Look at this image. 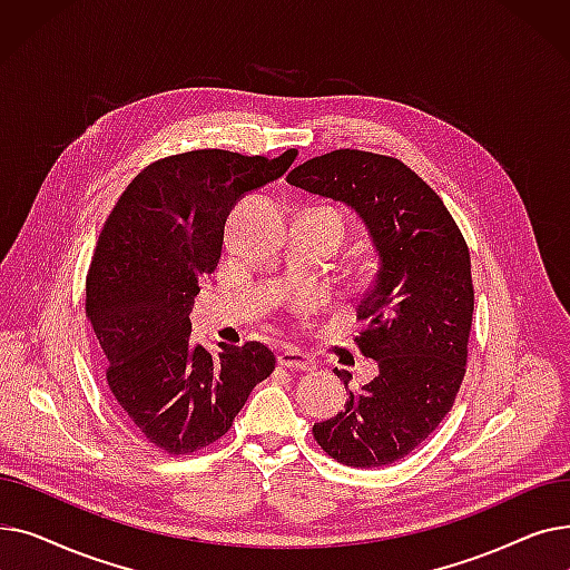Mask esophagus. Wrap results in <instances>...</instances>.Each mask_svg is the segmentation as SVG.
Returning a JSON list of instances; mask_svg holds the SVG:
<instances>
[{
	"mask_svg": "<svg viewBox=\"0 0 570 570\" xmlns=\"http://www.w3.org/2000/svg\"><path fill=\"white\" fill-rule=\"evenodd\" d=\"M277 363L286 370H295V372H314L316 370V361L312 355L303 353L301 348L293 346H284L277 355Z\"/></svg>",
	"mask_w": 570,
	"mask_h": 570,
	"instance_id": "esophagus-1",
	"label": "esophagus"
}]
</instances>
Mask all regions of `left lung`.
Listing matches in <instances>:
<instances>
[{
    "label": "left lung",
    "instance_id": "8db88e82",
    "mask_svg": "<svg viewBox=\"0 0 570 570\" xmlns=\"http://www.w3.org/2000/svg\"><path fill=\"white\" fill-rule=\"evenodd\" d=\"M288 183L351 205L367 224L381 258L357 305L355 337L379 376L348 391L346 409L314 423L333 460L374 469L415 451L453 409L466 372L473 282L466 239L439 194L395 157L335 149L291 170Z\"/></svg>",
    "mask_w": 570,
    "mask_h": 570
}]
</instances>
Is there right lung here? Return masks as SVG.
Masks as SVG:
<instances>
[{
  "label": "right lung",
  "mask_w": 570,
  "mask_h": 570,
  "mask_svg": "<svg viewBox=\"0 0 570 570\" xmlns=\"http://www.w3.org/2000/svg\"><path fill=\"white\" fill-rule=\"evenodd\" d=\"M277 159L191 149L145 166L115 203L87 269L85 316L122 421L168 455L219 441L254 385L275 372L261 342L222 344L213 357L191 342L198 279L215 273L230 207L282 177Z\"/></svg>",
  "instance_id": "right-lung-1"
}]
</instances>
